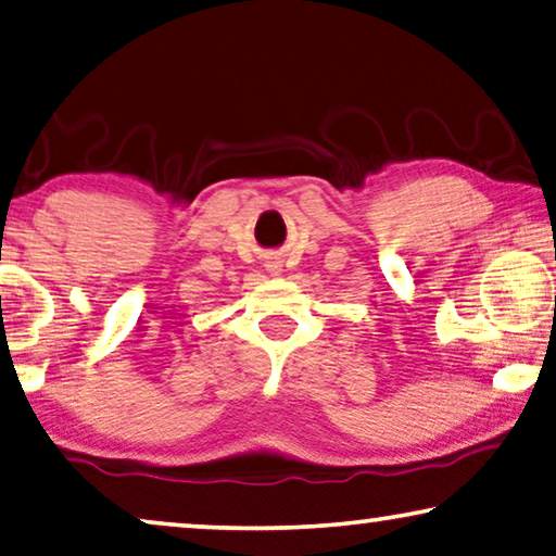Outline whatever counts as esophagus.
<instances>
[{
	"instance_id": "obj_1",
	"label": "esophagus",
	"mask_w": 556,
	"mask_h": 556,
	"mask_svg": "<svg viewBox=\"0 0 556 556\" xmlns=\"http://www.w3.org/2000/svg\"><path fill=\"white\" fill-rule=\"evenodd\" d=\"M264 267H267V271H269L271 277L281 275V262L279 260H267V264H264Z\"/></svg>"
}]
</instances>
